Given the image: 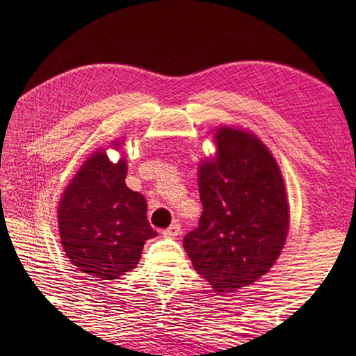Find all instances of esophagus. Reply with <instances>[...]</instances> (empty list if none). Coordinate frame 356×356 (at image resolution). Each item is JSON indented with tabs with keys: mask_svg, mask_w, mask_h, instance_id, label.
I'll use <instances>...</instances> for the list:
<instances>
[{
	"mask_svg": "<svg viewBox=\"0 0 356 356\" xmlns=\"http://www.w3.org/2000/svg\"><path fill=\"white\" fill-rule=\"evenodd\" d=\"M180 231H182V228H180V225L179 223H172L170 228H166L162 234H163V237L172 238V237H177L179 234H180Z\"/></svg>",
	"mask_w": 356,
	"mask_h": 356,
	"instance_id": "obj_1",
	"label": "esophagus"
}]
</instances>
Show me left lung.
<instances>
[{
  "label": "left lung",
  "mask_w": 356,
  "mask_h": 356,
  "mask_svg": "<svg viewBox=\"0 0 356 356\" xmlns=\"http://www.w3.org/2000/svg\"><path fill=\"white\" fill-rule=\"evenodd\" d=\"M216 143V159L199 168L203 211L184 248L217 292H232L252 284L275 263L289 209L282 172L259 139L223 127Z\"/></svg>",
  "instance_id": "left-lung-1"
}]
</instances>
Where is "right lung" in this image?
<instances>
[{
    "mask_svg": "<svg viewBox=\"0 0 356 356\" xmlns=\"http://www.w3.org/2000/svg\"><path fill=\"white\" fill-rule=\"evenodd\" d=\"M125 159L113 163L97 151L73 177L59 203L65 255L92 278L116 280L134 269L143 243L157 236L147 220L145 197L125 185Z\"/></svg>",
    "mask_w": 356,
    "mask_h": 356,
    "instance_id": "1",
    "label": "right lung"
}]
</instances>
